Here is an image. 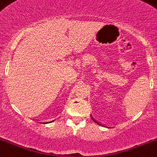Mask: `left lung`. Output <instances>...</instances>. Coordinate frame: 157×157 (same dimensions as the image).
I'll return each instance as SVG.
<instances>
[{
	"label": "left lung",
	"instance_id": "obj_1",
	"mask_svg": "<svg viewBox=\"0 0 157 157\" xmlns=\"http://www.w3.org/2000/svg\"><path fill=\"white\" fill-rule=\"evenodd\" d=\"M93 121H94V122H95V123H97V124H99V125L102 126V125H101V124H100V123H98V122H97V121H95V120H94V119H93Z\"/></svg>",
	"mask_w": 157,
	"mask_h": 157
}]
</instances>
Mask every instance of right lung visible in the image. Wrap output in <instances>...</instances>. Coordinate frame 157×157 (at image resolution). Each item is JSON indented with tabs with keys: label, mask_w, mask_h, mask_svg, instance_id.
Wrapping results in <instances>:
<instances>
[{
	"label": "right lung",
	"mask_w": 157,
	"mask_h": 157,
	"mask_svg": "<svg viewBox=\"0 0 157 157\" xmlns=\"http://www.w3.org/2000/svg\"><path fill=\"white\" fill-rule=\"evenodd\" d=\"M54 121H51V122H49V123H51V122H54ZM47 123H48V122H47ZM43 124H46V123H43Z\"/></svg>",
	"instance_id": "1"
}]
</instances>
